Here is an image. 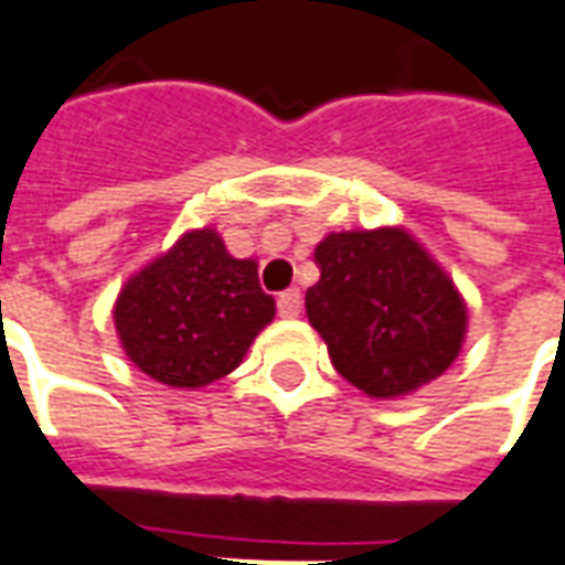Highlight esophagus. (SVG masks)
Listing matches in <instances>:
<instances>
[{"label":"esophagus","instance_id":"1","mask_svg":"<svg viewBox=\"0 0 565 565\" xmlns=\"http://www.w3.org/2000/svg\"><path fill=\"white\" fill-rule=\"evenodd\" d=\"M302 311V294L299 290H284L278 296V315L281 317H299Z\"/></svg>","mask_w":565,"mask_h":565}]
</instances>
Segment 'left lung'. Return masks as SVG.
I'll return each instance as SVG.
<instances>
[{
  "mask_svg": "<svg viewBox=\"0 0 565 565\" xmlns=\"http://www.w3.org/2000/svg\"><path fill=\"white\" fill-rule=\"evenodd\" d=\"M305 296L332 365L371 398H398L452 365L467 308L446 271L404 230L332 233Z\"/></svg>",
  "mask_w": 565,
  "mask_h": 565,
  "instance_id": "1",
  "label": "left lung"
}]
</instances>
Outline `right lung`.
<instances>
[{
    "mask_svg": "<svg viewBox=\"0 0 565 565\" xmlns=\"http://www.w3.org/2000/svg\"><path fill=\"white\" fill-rule=\"evenodd\" d=\"M271 317L257 263L230 257L215 230L185 233L137 271L113 311L128 359L173 388L230 374Z\"/></svg>",
    "mask_w": 565,
    "mask_h": 565,
    "instance_id": "add662e5",
    "label": "right lung"
}]
</instances>
